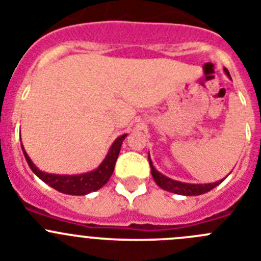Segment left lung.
I'll list each match as a JSON object with an SVG mask.
<instances>
[{"mask_svg":"<svg viewBox=\"0 0 261 261\" xmlns=\"http://www.w3.org/2000/svg\"><path fill=\"white\" fill-rule=\"evenodd\" d=\"M225 73L230 77L229 70L225 69ZM149 163H150L151 168V175H153L154 181L156 183V186H159L162 190L168 191V192L176 193V195H183V196H199L202 193H206L209 191H212L214 187H217L218 184H221L223 181H216V183H208V184H191V183H181V181H177L171 179V177L165 176L163 174H161L159 171H156L155 167L153 166V162L150 159V154H149Z\"/></svg>","mask_w":261,"mask_h":261,"instance_id":"obj_1","label":"left lung"}]
</instances>
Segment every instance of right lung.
Segmentation results:
<instances>
[{
  "instance_id": "1",
  "label": "right lung",
  "mask_w": 261,
  "mask_h": 261,
  "mask_svg": "<svg viewBox=\"0 0 261 261\" xmlns=\"http://www.w3.org/2000/svg\"><path fill=\"white\" fill-rule=\"evenodd\" d=\"M126 135L120 136L114 141V144L111 145L110 150H108L107 155L103 159V162L90 172H85V174H78V175H57V174H48V172L41 171L34 165L29 154L26 153L23 145L22 150L24 154L27 163H29L30 168L32 172L48 184L49 187L55 188L56 191L65 195H74V196H82L87 195L90 192H95L99 188H102L108 180H110L111 175L115 170V163L119 156L120 149H121V144L125 140Z\"/></svg>"
}]
</instances>
